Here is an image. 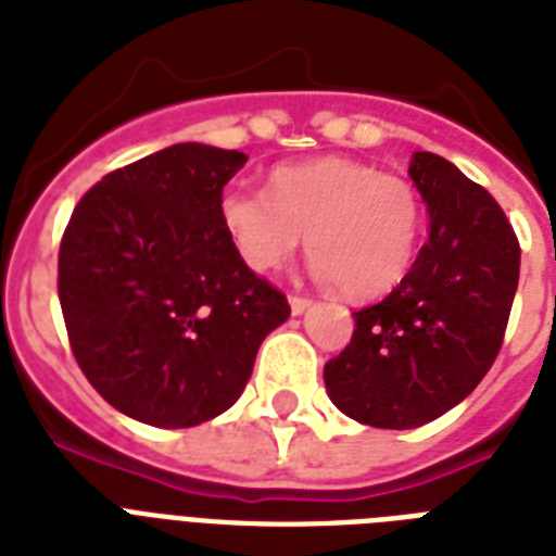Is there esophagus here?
Masks as SVG:
<instances>
[{"instance_id": "1", "label": "esophagus", "mask_w": 556, "mask_h": 556, "mask_svg": "<svg viewBox=\"0 0 556 556\" xmlns=\"http://www.w3.org/2000/svg\"><path fill=\"white\" fill-rule=\"evenodd\" d=\"M314 300L312 296H305V294H288V305H291V312L294 314H303L308 305H312Z\"/></svg>"}]
</instances>
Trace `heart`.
I'll use <instances>...</instances> for the list:
<instances>
[{"instance_id":"b5f03b06","label":"heart","mask_w":556,"mask_h":556,"mask_svg":"<svg viewBox=\"0 0 556 556\" xmlns=\"http://www.w3.org/2000/svg\"><path fill=\"white\" fill-rule=\"evenodd\" d=\"M218 213L236 253L274 270L303 242L317 274L346 296L387 294L404 279L421 230V199L406 178L352 159L277 167L268 192L227 187Z\"/></svg>"}]
</instances>
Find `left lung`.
<instances>
[{
    "instance_id": "8db88e82",
    "label": "left lung",
    "mask_w": 556,
    "mask_h": 556,
    "mask_svg": "<svg viewBox=\"0 0 556 556\" xmlns=\"http://www.w3.org/2000/svg\"><path fill=\"white\" fill-rule=\"evenodd\" d=\"M409 178L430 239L401 286L355 312L349 346L323 371L340 413L380 430L421 427L479 387L519 282V239L491 192L435 152H415Z\"/></svg>"
}]
</instances>
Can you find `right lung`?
Returning <instances> with one entry per match:
<instances>
[{
  "mask_svg": "<svg viewBox=\"0 0 556 556\" xmlns=\"http://www.w3.org/2000/svg\"><path fill=\"white\" fill-rule=\"evenodd\" d=\"M244 161L176 143L100 178L65 225L56 291L74 361L135 421L195 427L225 413L291 314L218 213Z\"/></svg>",
  "mask_w": 556,
  "mask_h": 556,
  "instance_id": "1",
  "label": "right lung"
}]
</instances>
